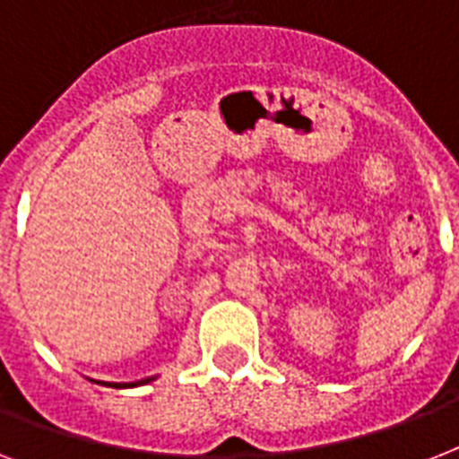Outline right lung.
Returning <instances> with one entry per match:
<instances>
[{"label": "right lung", "instance_id": "1", "mask_svg": "<svg viewBox=\"0 0 459 459\" xmlns=\"http://www.w3.org/2000/svg\"><path fill=\"white\" fill-rule=\"evenodd\" d=\"M157 377H147V378H140V381H133V384H109V381H95V384H102V385H109V388H135V385H145L150 381H154Z\"/></svg>", "mask_w": 459, "mask_h": 459}]
</instances>
